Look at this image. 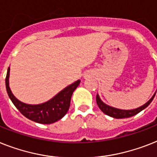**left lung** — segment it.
Instances as JSON below:
<instances>
[{"mask_svg":"<svg viewBox=\"0 0 157 157\" xmlns=\"http://www.w3.org/2000/svg\"><path fill=\"white\" fill-rule=\"evenodd\" d=\"M156 93L153 94V96L151 97V98L147 102L145 103L144 105H143L140 107H138L134 109H118V108H114L112 107V106H109V105H106L105 103H104L101 100L98 94H97L96 101L97 104H98V107L100 108L101 110L104 114H106V115H109L114 118H130V117H132V116L136 115V114H137L140 111H142L143 109H144L145 108H147V106L150 105V103L152 101V100H153L154 97L156 95Z\"/></svg>","mask_w":157,"mask_h":157,"instance_id":"1","label":"left lung"}]
</instances>
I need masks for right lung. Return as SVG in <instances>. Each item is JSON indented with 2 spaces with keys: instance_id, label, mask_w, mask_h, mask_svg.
I'll list each match as a JSON object with an SVG mask.
<instances>
[{
  "instance_id": "add662e5",
  "label": "right lung",
  "mask_w": 157,
  "mask_h": 157,
  "mask_svg": "<svg viewBox=\"0 0 157 157\" xmlns=\"http://www.w3.org/2000/svg\"><path fill=\"white\" fill-rule=\"evenodd\" d=\"M10 70V68L9 67L6 78V86L10 100L25 118L42 124L56 123L67 114L69 109L72 94L81 83L80 80L72 83L46 102L38 105H30L21 102L13 94L9 84Z\"/></svg>"
}]
</instances>
